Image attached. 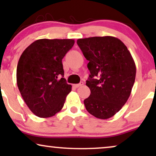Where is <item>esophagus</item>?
<instances>
[{
    "mask_svg": "<svg viewBox=\"0 0 156 156\" xmlns=\"http://www.w3.org/2000/svg\"><path fill=\"white\" fill-rule=\"evenodd\" d=\"M84 84V82H81L80 84H74L73 87H75V88H78V87H80L81 86H82V85Z\"/></svg>",
    "mask_w": 156,
    "mask_h": 156,
    "instance_id": "34e87169",
    "label": "esophagus"
}]
</instances>
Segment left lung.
Segmentation results:
<instances>
[{
  "instance_id": "1",
  "label": "left lung",
  "mask_w": 156,
  "mask_h": 156,
  "mask_svg": "<svg viewBox=\"0 0 156 156\" xmlns=\"http://www.w3.org/2000/svg\"><path fill=\"white\" fill-rule=\"evenodd\" d=\"M89 63L86 85L90 96L84 104L89 114L107 119L121 110L131 94L136 79L134 60L126 46L112 36L78 39Z\"/></svg>"
}]
</instances>
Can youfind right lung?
<instances>
[{
  "label": "right lung",
  "mask_w": 156,
  "mask_h": 156,
  "mask_svg": "<svg viewBox=\"0 0 156 156\" xmlns=\"http://www.w3.org/2000/svg\"><path fill=\"white\" fill-rule=\"evenodd\" d=\"M72 39H40L21 55L17 66V84L34 114L48 118L60 112L72 90L64 77L62 60L73 47Z\"/></svg>",
  "instance_id": "add662e5"
}]
</instances>
